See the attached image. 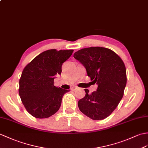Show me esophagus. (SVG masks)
<instances>
[{"label":"esophagus","instance_id":"obj_1","mask_svg":"<svg viewBox=\"0 0 148 148\" xmlns=\"http://www.w3.org/2000/svg\"><path fill=\"white\" fill-rule=\"evenodd\" d=\"M77 88H77V86H73V87H72V88H71V90L75 91V90H76Z\"/></svg>","mask_w":148,"mask_h":148}]
</instances>
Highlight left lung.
Returning a JSON list of instances; mask_svg holds the SVG:
<instances>
[{
    "label": "left lung",
    "instance_id": "obj_1",
    "mask_svg": "<svg viewBox=\"0 0 148 148\" xmlns=\"http://www.w3.org/2000/svg\"><path fill=\"white\" fill-rule=\"evenodd\" d=\"M86 69L88 76L98 84L97 90L78 101L80 111L90 119H105L114 111L123 96L127 75L125 64L117 54L100 47L85 48L74 54Z\"/></svg>",
    "mask_w": 148,
    "mask_h": 148
}]
</instances>
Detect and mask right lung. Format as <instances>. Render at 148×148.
<instances>
[{"label":"right lung","mask_w":148,"mask_h":148,"mask_svg":"<svg viewBox=\"0 0 148 148\" xmlns=\"http://www.w3.org/2000/svg\"><path fill=\"white\" fill-rule=\"evenodd\" d=\"M74 51L48 50L36 56L25 67L19 79V94L29 114L38 119L50 117L59 110L63 96L69 90L54 86L56 74Z\"/></svg>","instance_id":"right-lung-1"}]
</instances>
